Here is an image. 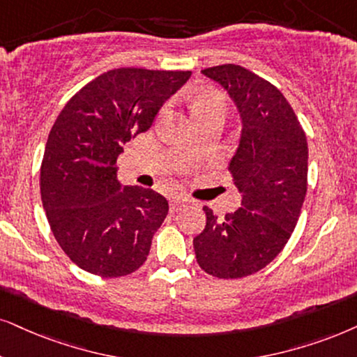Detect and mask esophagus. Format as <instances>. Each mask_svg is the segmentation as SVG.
Returning <instances> with one entry per match:
<instances>
[{"mask_svg": "<svg viewBox=\"0 0 357 357\" xmlns=\"http://www.w3.org/2000/svg\"><path fill=\"white\" fill-rule=\"evenodd\" d=\"M186 204H188L186 197H173L169 202V209H171V212H178L179 209H183Z\"/></svg>", "mask_w": 357, "mask_h": 357, "instance_id": "34e87169", "label": "esophagus"}]
</instances>
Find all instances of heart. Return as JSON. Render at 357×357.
<instances>
[{
    "mask_svg": "<svg viewBox=\"0 0 357 357\" xmlns=\"http://www.w3.org/2000/svg\"><path fill=\"white\" fill-rule=\"evenodd\" d=\"M224 112L225 100L219 92H215V90H204V92H201L192 102V114L196 116V120L209 115H224Z\"/></svg>",
    "mask_w": 357,
    "mask_h": 357,
    "instance_id": "b5f03b06",
    "label": "heart"
}]
</instances>
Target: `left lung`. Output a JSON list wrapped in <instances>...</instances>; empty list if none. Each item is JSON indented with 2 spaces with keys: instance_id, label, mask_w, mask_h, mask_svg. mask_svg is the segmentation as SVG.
Segmentation results:
<instances>
[{
  "instance_id": "obj_1",
  "label": "left lung",
  "mask_w": 357,
  "mask_h": 357,
  "mask_svg": "<svg viewBox=\"0 0 357 357\" xmlns=\"http://www.w3.org/2000/svg\"><path fill=\"white\" fill-rule=\"evenodd\" d=\"M229 93L241 138L229 169L241 207L219 219L204 207L206 227L194 237L199 267L218 278H241L272 261L298 222L306 196L308 143L277 87L236 64L201 70Z\"/></svg>"
}]
</instances>
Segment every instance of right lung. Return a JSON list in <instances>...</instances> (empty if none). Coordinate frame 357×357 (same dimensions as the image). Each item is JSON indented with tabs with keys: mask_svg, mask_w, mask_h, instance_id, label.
Instances as JSON below:
<instances>
[{
	"mask_svg": "<svg viewBox=\"0 0 357 357\" xmlns=\"http://www.w3.org/2000/svg\"><path fill=\"white\" fill-rule=\"evenodd\" d=\"M189 77V70H108L80 89L54 121L40 165V199L59 245L85 272L114 278L145 264L168 201L153 189L123 186L115 163Z\"/></svg>",
	"mask_w": 357,
	"mask_h": 357,
	"instance_id": "1",
	"label": "right lung"
}]
</instances>
